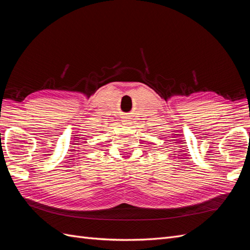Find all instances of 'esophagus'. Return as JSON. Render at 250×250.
Returning <instances> with one entry per match:
<instances>
[{"instance_id":"34e87169","label":"esophagus","mask_w":250,"mask_h":250,"mask_svg":"<svg viewBox=\"0 0 250 250\" xmlns=\"http://www.w3.org/2000/svg\"><path fill=\"white\" fill-rule=\"evenodd\" d=\"M125 124H130V122H129V120H127V121H126V123H125Z\"/></svg>"}]
</instances>
